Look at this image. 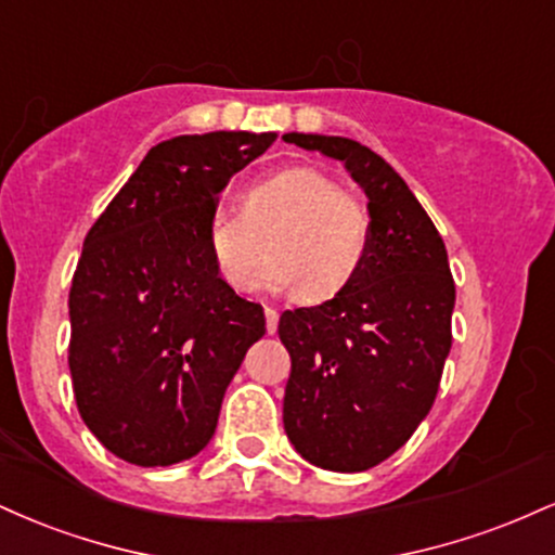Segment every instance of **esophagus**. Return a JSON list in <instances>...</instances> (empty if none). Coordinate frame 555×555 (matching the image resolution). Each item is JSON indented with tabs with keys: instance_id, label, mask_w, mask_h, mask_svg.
<instances>
[{
	"instance_id": "esophagus-1",
	"label": "esophagus",
	"mask_w": 555,
	"mask_h": 555,
	"mask_svg": "<svg viewBox=\"0 0 555 555\" xmlns=\"http://www.w3.org/2000/svg\"><path fill=\"white\" fill-rule=\"evenodd\" d=\"M266 328H269V334H273V331H276V326H279V313L273 308H269V305H266Z\"/></svg>"
}]
</instances>
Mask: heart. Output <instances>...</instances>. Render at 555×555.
I'll use <instances>...</instances> for the list:
<instances>
[{
  "label": "heart",
  "instance_id": "heart-1",
  "mask_svg": "<svg viewBox=\"0 0 555 555\" xmlns=\"http://www.w3.org/2000/svg\"><path fill=\"white\" fill-rule=\"evenodd\" d=\"M367 214L323 171L286 167L242 195V214L216 211L206 227V250L229 289L247 292L266 258L260 284L328 299L358 276L367 256Z\"/></svg>",
  "mask_w": 555,
  "mask_h": 555
}]
</instances>
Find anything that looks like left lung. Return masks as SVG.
Returning a JSON list of instances; mask_svg holds the SVG:
<instances>
[{"mask_svg":"<svg viewBox=\"0 0 555 555\" xmlns=\"http://www.w3.org/2000/svg\"><path fill=\"white\" fill-rule=\"evenodd\" d=\"M282 138L341 162L367 197L358 276L334 299L279 318L292 358L286 438L315 467L362 473L410 441L436 401L456 299L449 256L406 182L367 145L313 132Z\"/></svg>","mask_w":555,"mask_h":555,"instance_id":"left-lung-1","label":"left lung"}]
</instances>
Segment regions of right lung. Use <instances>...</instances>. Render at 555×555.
Masks as SVG:
<instances>
[{
    "label": "right lung",
    "mask_w": 555,
    "mask_h": 555,
    "mask_svg": "<svg viewBox=\"0 0 555 555\" xmlns=\"http://www.w3.org/2000/svg\"><path fill=\"white\" fill-rule=\"evenodd\" d=\"M276 132H206L145 154L82 242L69 289V373L82 423L119 460L169 467L214 438L258 302L216 273L206 227L227 182Z\"/></svg>",
    "instance_id": "add662e5"
}]
</instances>
